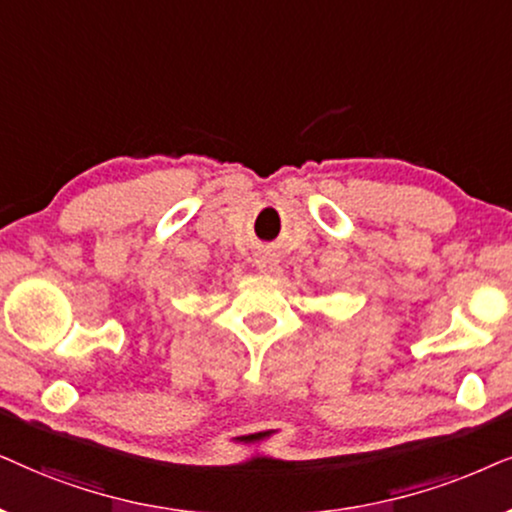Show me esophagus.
<instances>
[{
    "label": "esophagus",
    "mask_w": 512,
    "mask_h": 512,
    "mask_svg": "<svg viewBox=\"0 0 512 512\" xmlns=\"http://www.w3.org/2000/svg\"><path fill=\"white\" fill-rule=\"evenodd\" d=\"M255 262H257V269L264 271V274H271V271H276V264H278L271 255H260Z\"/></svg>",
    "instance_id": "1"
}]
</instances>
